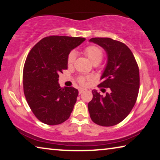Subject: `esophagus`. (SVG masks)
I'll return each mask as SVG.
<instances>
[{
	"instance_id": "obj_1",
	"label": "esophagus",
	"mask_w": 160,
	"mask_h": 160,
	"mask_svg": "<svg viewBox=\"0 0 160 160\" xmlns=\"http://www.w3.org/2000/svg\"><path fill=\"white\" fill-rule=\"evenodd\" d=\"M84 90H85V89H82V88H80L79 89H78V93H79V95H80V94H82Z\"/></svg>"
}]
</instances>
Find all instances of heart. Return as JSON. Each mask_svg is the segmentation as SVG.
Masks as SVG:
<instances>
[{
	"label": "heart",
	"mask_w": 160,
	"mask_h": 160,
	"mask_svg": "<svg viewBox=\"0 0 160 160\" xmlns=\"http://www.w3.org/2000/svg\"><path fill=\"white\" fill-rule=\"evenodd\" d=\"M84 54L89 58V60L91 61V62L93 65H98L101 62L103 58V52L101 48H100L98 46H89L84 49ZM76 60V52L73 51L68 54V65H72L73 64L74 61ZM86 78L84 76H81L78 78V82L81 84H84L86 82Z\"/></svg>",
	"instance_id": "1"
}]
</instances>
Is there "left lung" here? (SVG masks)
I'll return each mask as SVG.
<instances>
[{"mask_svg":"<svg viewBox=\"0 0 160 160\" xmlns=\"http://www.w3.org/2000/svg\"><path fill=\"white\" fill-rule=\"evenodd\" d=\"M89 41L103 48L108 60L99 87L108 88L106 96L92 90L88 103L91 119L100 126L119 124L128 117L136 102L140 87L139 68L128 46L110 38H92Z\"/></svg>","mask_w":160,"mask_h":160,"instance_id":"1","label":"left lung"}]
</instances>
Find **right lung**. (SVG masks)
<instances>
[{
  "label": "right lung",
  "instance_id": "1",
  "mask_svg": "<svg viewBox=\"0 0 160 160\" xmlns=\"http://www.w3.org/2000/svg\"><path fill=\"white\" fill-rule=\"evenodd\" d=\"M84 41L80 37H45L28 54L23 69L24 94L32 113L43 123L57 125L71 116L78 91L73 87H60L59 73L68 69L71 50Z\"/></svg>",
  "mask_w": 160,
  "mask_h": 160
}]
</instances>
